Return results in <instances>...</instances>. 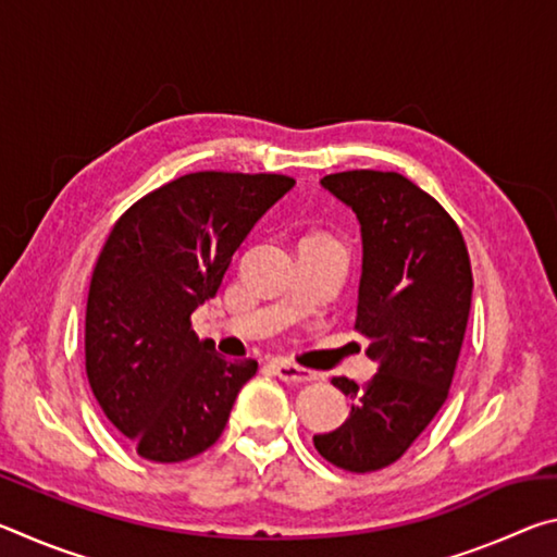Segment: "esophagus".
I'll return each instance as SVG.
<instances>
[{"instance_id":"1","label":"esophagus","mask_w":557,"mask_h":557,"mask_svg":"<svg viewBox=\"0 0 557 557\" xmlns=\"http://www.w3.org/2000/svg\"><path fill=\"white\" fill-rule=\"evenodd\" d=\"M270 369L280 381H285V383H312L319 379L317 371L301 369V366L289 363V361H272Z\"/></svg>"}]
</instances>
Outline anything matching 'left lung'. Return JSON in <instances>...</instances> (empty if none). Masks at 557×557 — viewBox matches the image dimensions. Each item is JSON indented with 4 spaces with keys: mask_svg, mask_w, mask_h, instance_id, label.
I'll return each instance as SVG.
<instances>
[{
    "mask_svg": "<svg viewBox=\"0 0 557 557\" xmlns=\"http://www.w3.org/2000/svg\"><path fill=\"white\" fill-rule=\"evenodd\" d=\"M361 223L363 272L356 332L369 338L379 373L358 388L342 428L314 435L334 467L366 474L398 461L440 412L455 379L471 307V265L451 215L395 172L354 169L322 178Z\"/></svg>",
    "mask_w": 557,
    "mask_h": 557,
    "instance_id": "obj_1",
    "label": "left lung"
}]
</instances>
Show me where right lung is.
I'll return each instance as SVG.
<instances>
[{
    "mask_svg": "<svg viewBox=\"0 0 557 557\" xmlns=\"http://www.w3.org/2000/svg\"><path fill=\"white\" fill-rule=\"evenodd\" d=\"M295 178L194 172L143 196L102 245L86 307V373L106 418L149 461L215 445L258 361H225L191 329L233 252Z\"/></svg>",
    "mask_w": 557,
    "mask_h": 557,
    "instance_id": "add662e5",
    "label": "right lung"
}]
</instances>
